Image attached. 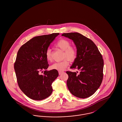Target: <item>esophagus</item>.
<instances>
[{
	"label": "esophagus",
	"mask_w": 122,
	"mask_h": 122,
	"mask_svg": "<svg viewBox=\"0 0 122 122\" xmlns=\"http://www.w3.org/2000/svg\"><path fill=\"white\" fill-rule=\"evenodd\" d=\"M64 71H58V74H59V75H61L62 73H64Z\"/></svg>",
	"instance_id": "obj_1"
}]
</instances>
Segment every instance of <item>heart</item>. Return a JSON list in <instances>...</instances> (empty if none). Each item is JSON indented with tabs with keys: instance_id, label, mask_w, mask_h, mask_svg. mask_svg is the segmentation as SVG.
<instances>
[{
	"instance_id": "heart-1",
	"label": "heart",
	"mask_w": 122,
	"mask_h": 122,
	"mask_svg": "<svg viewBox=\"0 0 122 122\" xmlns=\"http://www.w3.org/2000/svg\"><path fill=\"white\" fill-rule=\"evenodd\" d=\"M70 45V41L64 39L60 40L56 43V46L64 51L62 58L64 59L60 62L52 64L50 67L51 70H57L58 71L64 70L69 64V61L67 58L70 61H73L76 58L77 55L76 50L75 47L71 46ZM46 57L48 61L51 62L52 61V55L51 49H48L46 50Z\"/></svg>"
}]
</instances>
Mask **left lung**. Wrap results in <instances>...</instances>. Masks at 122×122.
I'll return each instance as SVG.
<instances>
[{
    "mask_svg": "<svg viewBox=\"0 0 122 122\" xmlns=\"http://www.w3.org/2000/svg\"><path fill=\"white\" fill-rule=\"evenodd\" d=\"M62 36L73 40L77 49L76 58L70 69L80 70L67 71V85L70 93L76 97L86 98L95 93L103 79L104 66L102 54L91 39L77 32L63 33Z\"/></svg>",
    "mask_w": 122,
    "mask_h": 122,
    "instance_id": "8db88e82",
    "label": "left lung"
}]
</instances>
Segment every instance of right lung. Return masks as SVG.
<instances>
[{
  "mask_svg": "<svg viewBox=\"0 0 122 122\" xmlns=\"http://www.w3.org/2000/svg\"><path fill=\"white\" fill-rule=\"evenodd\" d=\"M59 33L35 36L27 41L18 51L14 69L18 86L30 98L40 101L49 97L52 84L58 76L57 70H46L49 64L46 52ZM44 70V75L40 74Z\"/></svg>",
  "mask_w": 122,
  "mask_h": 122,
  "instance_id": "add662e5",
  "label": "right lung"
}]
</instances>
